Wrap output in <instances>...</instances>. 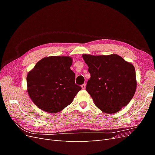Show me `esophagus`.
I'll use <instances>...</instances> for the list:
<instances>
[{"label":"esophagus","mask_w":155,"mask_h":155,"mask_svg":"<svg viewBox=\"0 0 155 155\" xmlns=\"http://www.w3.org/2000/svg\"><path fill=\"white\" fill-rule=\"evenodd\" d=\"M81 88H82V89H85V88H86V84L85 83H84V84H83V85H81Z\"/></svg>","instance_id":"34e87169"}]
</instances>
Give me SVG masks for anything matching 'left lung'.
Here are the masks:
<instances>
[{
	"mask_svg": "<svg viewBox=\"0 0 155 155\" xmlns=\"http://www.w3.org/2000/svg\"><path fill=\"white\" fill-rule=\"evenodd\" d=\"M82 57L91 74L86 90L98 109L113 114L127 105L137 86L133 64L117 54Z\"/></svg>",
	"mask_w": 155,
	"mask_h": 155,
	"instance_id": "obj_1",
	"label": "left lung"
}]
</instances>
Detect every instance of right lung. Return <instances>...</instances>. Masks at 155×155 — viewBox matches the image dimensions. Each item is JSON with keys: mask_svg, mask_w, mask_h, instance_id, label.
Segmentation results:
<instances>
[{"mask_svg": "<svg viewBox=\"0 0 155 155\" xmlns=\"http://www.w3.org/2000/svg\"><path fill=\"white\" fill-rule=\"evenodd\" d=\"M72 64V58L69 56H49L41 59L28 73V93L40 109L52 114L61 111L81 90L75 84Z\"/></svg>", "mask_w": 155, "mask_h": 155, "instance_id": "1", "label": "right lung"}]
</instances>
